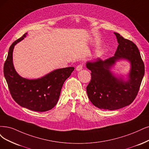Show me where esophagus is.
Returning <instances> with one entry per match:
<instances>
[{
	"label": "esophagus",
	"mask_w": 149,
	"mask_h": 149,
	"mask_svg": "<svg viewBox=\"0 0 149 149\" xmlns=\"http://www.w3.org/2000/svg\"><path fill=\"white\" fill-rule=\"evenodd\" d=\"M83 67H84L83 65H82V64H79V65H78L77 66L76 70H77V71H80V70H81L82 69H83Z\"/></svg>",
	"instance_id": "1"
}]
</instances>
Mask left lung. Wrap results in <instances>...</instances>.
Wrapping results in <instances>:
<instances>
[{
  "label": "left lung",
  "mask_w": 149,
  "mask_h": 149,
  "mask_svg": "<svg viewBox=\"0 0 149 149\" xmlns=\"http://www.w3.org/2000/svg\"><path fill=\"white\" fill-rule=\"evenodd\" d=\"M118 45L114 56L104 61L100 58L87 62L91 71V81L86 86L90 101L95 106L104 110H116L130 105L138 93L144 75V64L138 48L133 42L114 32ZM126 59L131 63L129 80L117 79L109 71L117 60Z\"/></svg>",
  "instance_id": "8db88e82"
}]
</instances>
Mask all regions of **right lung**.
Here are the masks:
<instances>
[{"instance_id": "right-lung-1", "label": "right lung", "mask_w": 149, "mask_h": 149, "mask_svg": "<svg viewBox=\"0 0 149 149\" xmlns=\"http://www.w3.org/2000/svg\"><path fill=\"white\" fill-rule=\"evenodd\" d=\"M27 33L11 45L3 66V74L11 95L23 107L36 112H45L57 104L65 80L74 70V67L58 69L43 77L29 80L16 72L13 64L15 45L26 37Z\"/></svg>"}]
</instances>
